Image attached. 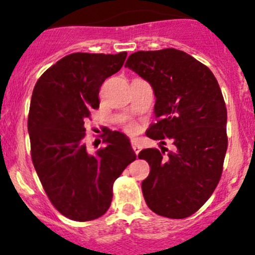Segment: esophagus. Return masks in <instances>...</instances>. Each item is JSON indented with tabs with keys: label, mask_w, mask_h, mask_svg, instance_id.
<instances>
[{
	"label": "esophagus",
	"mask_w": 255,
	"mask_h": 255,
	"mask_svg": "<svg viewBox=\"0 0 255 255\" xmlns=\"http://www.w3.org/2000/svg\"><path fill=\"white\" fill-rule=\"evenodd\" d=\"M132 148H133V150H134L135 154L139 153L140 145H139V143H138L137 139H132Z\"/></svg>",
	"instance_id": "34e87169"
}]
</instances>
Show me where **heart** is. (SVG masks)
<instances>
[{
	"label": "heart",
	"mask_w": 255,
	"mask_h": 255,
	"mask_svg": "<svg viewBox=\"0 0 255 255\" xmlns=\"http://www.w3.org/2000/svg\"><path fill=\"white\" fill-rule=\"evenodd\" d=\"M127 130L128 132H133V130H134V125H127Z\"/></svg>",
	"instance_id": "1"
}]
</instances>
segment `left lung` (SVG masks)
Segmentation results:
<instances>
[{
  "instance_id": "8db88e82",
  "label": "left lung",
  "mask_w": 255,
  "mask_h": 255,
  "mask_svg": "<svg viewBox=\"0 0 255 255\" xmlns=\"http://www.w3.org/2000/svg\"><path fill=\"white\" fill-rule=\"evenodd\" d=\"M125 66L148 81L155 96L158 122L146 135L174 144L173 150L138 154L150 166L142 181L144 200L156 215L189 217L210 199L222 174L227 110L220 85L206 65L173 48L133 53Z\"/></svg>"
}]
</instances>
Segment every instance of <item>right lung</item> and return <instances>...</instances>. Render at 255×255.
Wrapping results in <instances>:
<instances>
[{
	"label": "right lung",
	"mask_w": 255,
	"mask_h": 255,
	"mask_svg": "<svg viewBox=\"0 0 255 255\" xmlns=\"http://www.w3.org/2000/svg\"><path fill=\"white\" fill-rule=\"evenodd\" d=\"M127 53H74L48 69L35 84L28 116L32 160L54 207L85 222L109 210L112 186L135 160L129 138L106 130L105 146L90 154L85 122L99 107L107 78L122 68Z\"/></svg>",
	"instance_id": "right-lung-1"
}]
</instances>
